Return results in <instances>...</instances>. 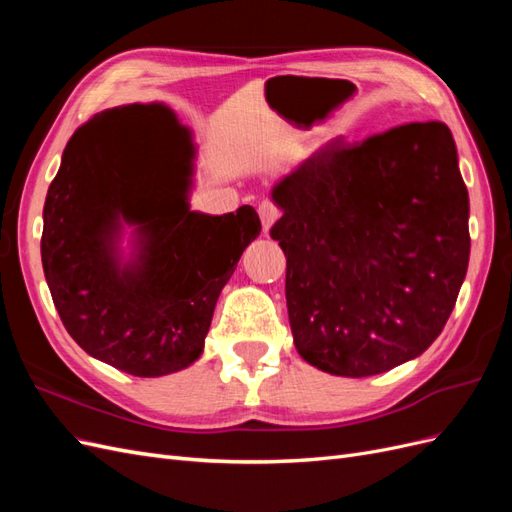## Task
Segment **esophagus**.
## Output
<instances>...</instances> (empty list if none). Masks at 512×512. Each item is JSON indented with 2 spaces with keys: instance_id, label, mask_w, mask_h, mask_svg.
I'll return each mask as SVG.
<instances>
[{
  "instance_id": "esophagus-1",
  "label": "esophagus",
  "mask_w": 512,
  "mask_h": 512,
  "mask_svg": "<svg viewBox=\"0 0 512 512\" xmlns=\"http://www.w3.org/2000/svg\"><path fill=\"white\" fill-rule=\"evenodd\" d=\"M258 215H260V222H262V230H265V235L271 230V226L275 224V220L280 218V209H277L271 200H262L258 205Z\"/></svg>"
}]
</instances>
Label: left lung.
Here are the masks:
<instances>
[{
	"label": "left lung",
	"mask_w": 512,
	"mask_h": 512,
	"mask_svg": "<svg viewBox=\"0 0 512 512\" xmlns=\"http://www.w3.org/2000/svg\"><path fill=\"white\" fill-rule=\"evenodd\" d=\"M294 346L327 374L416 359L451 316L470 260V198L442 121L335 143L271 188Z\"/></svg>",
	"instance_id": "obj_1"
}]
</instances>
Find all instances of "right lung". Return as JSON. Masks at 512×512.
I'll use <instances>...</instances> for the list:
<instances>
[{
	"label": "right lung",
	"mask_w": 512,
	"mask_h": 512,
	"mask_svg": "<svg viewBox=\"0 0 512 512\" xmlns=\"http://www.w3.org/2000/svg\"><path fill=\"white\" fill-rule=\"evenodd\" d=\"M147 104L89 119L68 141L42 211V267L70 337L89 356L138 378L190 367L205 348L215 303L260 235L254 207L190 209L196 145L173 160L138 136Z\"/></svg>",
	"instance_id": "right-lung-1"
}]
</instances>
